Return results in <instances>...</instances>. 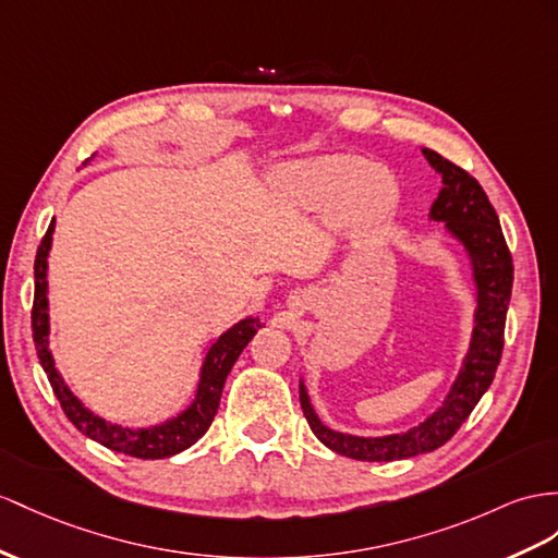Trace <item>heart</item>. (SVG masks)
<instances>
[{
	"label": "heart",
	"mask_w": 558,
	"mask_h": 558,
	"mask_svg": "<svg viewBox=\"0 0 558 558\" xmlns=\"http://www.w3.org/2000/svg\"><path fill=\"white\" fill-rule=\"evenodd\" d=\"M274 189L294 211H323L347 231H361L393 209L398 185L391 171L355 155H316L276 167Z\"/></svg>",
	"instance_id": "obj_1"
}]
</instances>
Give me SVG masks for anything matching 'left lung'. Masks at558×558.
<instances>
[{"mask_svg":"<svg viewBox=\"0 0 558 558\" xmlns=\"http://www.w3.org/2000/svg\"><path fill=\"white\" fill-rule=\"evenodd\" d=\"M422 155L440 177V191L428 209V221H440L469 259L471 282H474V330L446 398L432 415L401 434L353 436L335 432L313 410L304 377H299V401L311 432L337 454L361 462L408 460L450 440L476 408L481 396L488 391L505 347L513 264L497 214L481 183L469 171L452 165L436 150L422 148Z\"/></svg>","mask_w":558,"mask_h":558,"instance_id":"obj_1","label":"left lung"}]
</instances>
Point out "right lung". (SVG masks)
I'll return each mask as SVG.
<instances>
[{"label":"right lung","instance_id":"1","mask_svg":"<svg viewBox=\"0 0 558 558\" xmlns=\"http://www.w3.org/2000/svg\"><path fill=\"white\" fill-rule=\"evenodd\" d=\"M53 228H56V219H51L47 235L41 238V245L37 250V259H35L33 339H35L39 365L47 373L51 389L56 398H59L68 420L73 422L84 436L101 442V446L130 457H141V460H162V457H171L189 450L193 442H197L207 434L209 424L214 422V415H217L219 410L226 377L231 373V367L235 365L242 349L250 344L256 330L262 327L259 316L242 318L233 327H228L219 339H214V344L205 353L203 365H199V379H197L191 403L181 412H177L174 417L150 424V426H122L118 422H110L101 415H96L94 410H89L73 391H70L63 375L59 373V367H56L53 353L49 349L51 325H49L47 276H49V252H51Z\"/></svg>","mask_w":558,"mask_h":558}]
</instances>
